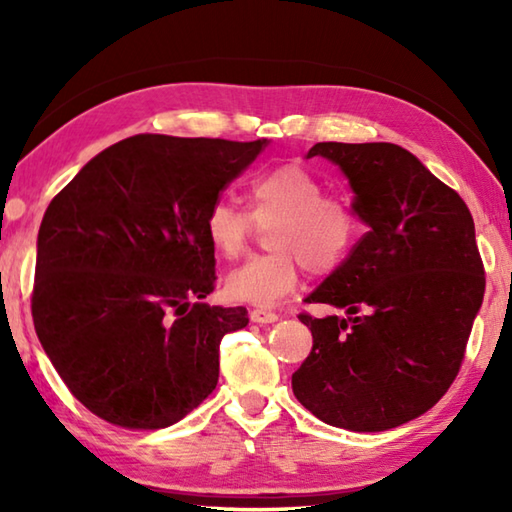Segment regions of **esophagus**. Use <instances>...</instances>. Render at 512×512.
Segmentation results:
<instances>
[{
	"label": "esophagus",
	"mask_w": 512,
	"mask_h": 512,
	"mask_svg": "<svg viewBox=\"0 0 512 512\" xmlns=\"http://www.w3.org/2000/svg\"><path fill=\"white\" fill-rule=\"evenodd\" d=\"M280 318L275 314V311H271V309H253L250 311V320H253V323H275V320Z\"/></svg>",
	"instance_id": "1"
}]
</instances>
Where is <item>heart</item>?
<instances>
[{"instance_id": "heart-1", "label": "heart", "mask_w": 512, "mask_h": 512, "mask_svg": "<svg viewBox=\"0 0 512 512\" xmlns=\"http://www.w3.org/2000/svg\"><path fill=\"white\" fill-rule=\"evenodd\" d=\"M250 214L219 201L205 216V235L216 253L235 259L257 228H271L266 246L273 253L253 257L225 277L232 300L273 307L296 291L302 268L329 275L359 239L361 221L343 196L325 194V183L302 164H282L253 180Z\"/></svg>"}]
</instances>
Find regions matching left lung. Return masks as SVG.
Masks as SVG:
<instances>
[{
	"mask_svg": "<svg viewBox=\"0 0 512 512\" xmlns=\"http://www.w3.org/2000/svg\"><path fill=\"white\" fill-rule=\"evenodd\" d=\"M339 164L368 232L305 302L348 318H298L314 345L291 386L332 427L386 431L429 411L452 386L483 302L485 273L461 196L402 146L318 142Z\"/></svg>",
	"mask_w": 512,
	"mask_h": 512,
	"instance_id": "8db88e82",
	"label": "left lung"
}]
</instances>
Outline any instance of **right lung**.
I'll return each instance as SVG.
<instances>
[{
	"label": "right lung",
	"instance_id": "1",
	"mask_svg": "<svg viewBox=\"0 0 512 512\" xmlns=\"http://www.w3.org/2000/svg\"><path fill=\"white\" fill-rule=\"evenodd\" d=\"M266 140L133 135L49 203L31 314L76 400L115 427L162 429L219 381V345L246 307H210L205 216Z\"/></svg>",
	"mask_w": 512,
	"mask_h": 512
}]
</instances>
